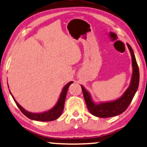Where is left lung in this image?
Listing matches in <instances>:
<instances>
[{
    "label": "left lung",
    "mask_w": 147,
    "mask_h": 147,
    "mask_svg": "<svg viewBox=\"0 0 147 147\" xmlns=\"http://www.w3.org/2000/svg\"><path fill=\"white\" fill-rule=\"evenodd\" d=\"M127 46L130 50L132 57V75L130 85L120 98L114 101L95 103L92 100L91 96L89 92L83 85H81L87 108L89 112L93 116L99 118H109L121 114L130 105L135 93L137 91L140 79L139 69L132 48L128 44H127Z\"/></svg>",
    "instance_id": "8db88e82"
}]
</instances>
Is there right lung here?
I'll use <instances>...</instances> for the list:
<instances>
[{
  "label": "right lung",
  "mask_w": 147,
  "mask_h": 147,
  "mask_svg": "<svg viewBox=\"0 0 147 147\" xmlns=\"http://www.w3.org/2000/svg\"><path fill=\"white\" fill-rule=\"evenodd\" d=\"M72 83H73V81H70L64 86L63 89H62V91L61 92V93H60V97L59 99H58L56 104L54 105L52 109H49V110L44 111V112L42 113H32L25 110L23 107H21V105L17 102L16 100H15L14 98V97H13L12 94H11V91H10V93H11V95H12L13 98L14 99L15 102L17 105V107H19V109L21 111V112H22L25 116H27V118L33 120L42 121V122H48V121L55 120L61 116L64 109V103H65V99L66 96V93H67L68 91V87H69V86L71 85Z\"/></svg>",
  "instance_id": "right-lung-1"
}]
</instances>
